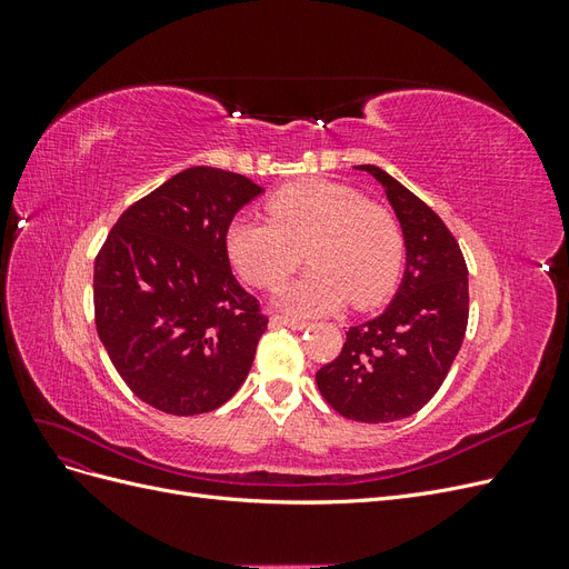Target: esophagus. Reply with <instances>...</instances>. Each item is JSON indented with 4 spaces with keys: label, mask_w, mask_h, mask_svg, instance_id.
Here are the masks:
<instances>
[{
    "label": "esophagus",
    "mask_w": 569,
    "mask_h": 569,
    "mask_svg": "<svg viewBox=\"0 0 569 569\" xmlns=\"http://www.w3.org/2000/svg\"><path fill=\"white\" fill-rule=\"evenodd\" d=\"M272 322L284 325V327H289V330H303V327H308V322L301 318H289V316H280V313L272 316Z\"/></svg>",
    "instance_id": "esophagus-1"
}]
</instances>
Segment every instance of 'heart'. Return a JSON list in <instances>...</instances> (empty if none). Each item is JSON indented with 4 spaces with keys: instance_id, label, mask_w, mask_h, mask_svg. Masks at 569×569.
Listing matches in <instances>:
<instances>
[{
    "instance_id": "obj_1",
    "label": "heart",
    "mask_w": 569,
    "mask_h": 569,
    "mask_svg": "<svg viewBox=\"0 0 569 569\" xmlns=\"http://www.w3.org/2000/svg\"><path fill=\"white\" fill-rule=\"evenodd\" d=\"M273 218L239 213L230 220V263L258 289H280L303 261L313 268L287 291L297 313H325L351 303L368 308L393 289L403 266V230L380 203L358 189L308 178L280 187L266 201Z\"/></svg>"
}]
</instances>
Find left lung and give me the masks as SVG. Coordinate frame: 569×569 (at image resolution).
<instances>
[{
  "label": "left lung",
  "instance_id": "left-lung-1",
  "mask_svg": "<svg viewBox=\"0 0 569 569\" xmlns=\"http://www.w3.org/2000/svg\"><path fill=\"white\" fill-rule=\"evenodd\" d=\"M377 182L401 222L406 274L382 316L349 327L341 353L316 372L322 399L358 422L418 412L443 385L468 330V266L451 230L429 206L377 166Z\"/></svg>",
  "mask_w": 569,
  "mask_h": 569
}]
</instances>
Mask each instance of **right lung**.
Listing matches in <instances>:
<instances>
[{"label":"right lung","instance_id":"add662e5","mask_svg":"<svg viewBox=\"0 0 569 569\" xmlns=\"http://www.w3.org/2000/svg\"><path fill=\"white\" fill-rule=\"evenodd\" d=\"M263 192L211 166L173 176L134 201L94 258V322L130 391L168 416L232 399L268 316L230 270L226 232Z\"/></svg>","mask_w":569,"mask_h":569}]
</instances>
